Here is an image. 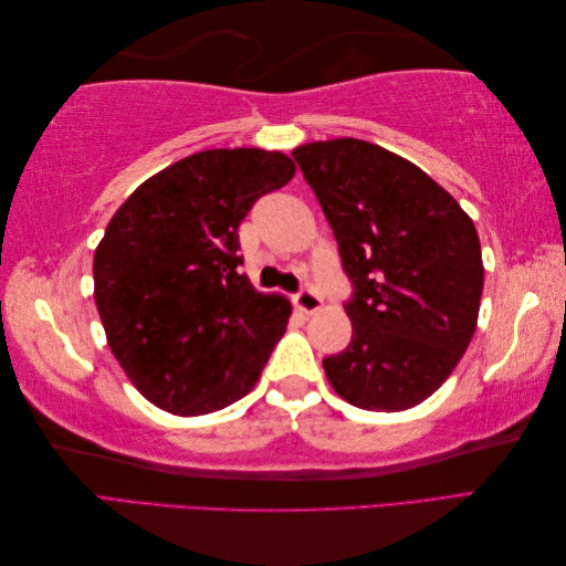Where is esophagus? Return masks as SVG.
<instances>
[{
	"label": "esophagus",
	"mask_w": 566,
	"mask_h": 566,
	"mask_svg": "<svg viewBox=\"0 0 566 566\" xmlns=\"http://www.w3.org/2000/svg\"><path fill=\"white\" fill-rule=\"evenodd\" d=\"M294 304H296L298 311H304V314H314V311L321 308L323 302H321L318 292H314V290H308V286H304V290L294 296Z\"/></svg>",
	"instance_id": "34e87169"
}]
</instances>
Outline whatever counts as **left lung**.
I'll return each mask as SVG.
<instances>
[{"label":"left lung","mask_w":566,"mask_h":566,"mask_svg":"<svg viewBox=\"0 0 566 566\" xmlns=\"http://www.w3.org/2000/svg\"><path fill=\"white\" fill-rule=\"evenodd\" d=\"M292 158L338 240L353 340L323 359L331 387L365 411H406L452 375L484 290L472 219L436 179L357 138Z\"/></svg>","instance_id":"1"}]
</instances>
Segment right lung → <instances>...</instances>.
Here are the masks:
<instances>
[{
  "label": "right lung",
  "mask_w": 566,
  "mask_h": 566,
  "mask_svg": "<svg viewBox=\"0 0 566 566\" xmlns=\"http://www.w3.org/2000/svg\"><path fill=\"white\" fill-rule=\"evenodd\" d=\"M296 167L260 148L201 150L146 179L94 252V302L136 389L203 416L255 387L292 316L240 272L238 226Z\"/></svg>",
  "instance_id": "right-lung-1"
}]
</instances>
